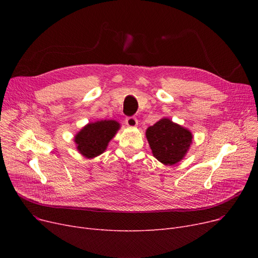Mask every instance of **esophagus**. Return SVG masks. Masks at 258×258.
<instances>
[{
    "instance_id": "34e87169",
    "label": "esophagus",
    "mask_w": 258,
    "mask_h": 258,
    "mask_svg": "<svg viewBox=\"0 0 258 258\" xmlns=\"http://www.w3.org/2000/svg\"><path fill=\"white\" fill-rule=\"evenodd\" d=\"M125 123L130 127H136L138 125V120H137V118H135V117H127L125 119Z\"/></svg>"
}]
</instances>
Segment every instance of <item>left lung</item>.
I'll return each instance as SVG.
<instances>
[{
	"label": "left lung",
	"mask_w": 258,
	"mask_h": 258,
	"mask_svg": "<svg viewBox=\"0 0 258 258\" xmlns=\"http://www.w3.org/2000/svg\"><path fill=\"white\" fill-rule=\"evenodd\" d=\"M145 135L154 157L165 165H173L180 162L192 143L190 131L168 118H162L148 127Z\"/></svg>",
	"instance_id": "1"
}]
</instances>
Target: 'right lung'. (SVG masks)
<instances>
[{"label": "right lung", "instance_id": "obj_1", "mask_svg": "<svg viewBox=\"0 0 258 258\" xmlns=\"http://www.w3.org/2000/svg\"><path fill=\"white\" fill-rule=\"evenodd\" d=\"M120 128L115 120L91 122L81 128L74 137L77 151L88 159L101 155Z\"/></svg>", "mask_w": 258, "mask_h": 258}]
</instances>
